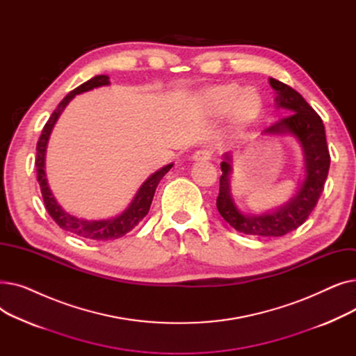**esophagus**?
I'll use <instances>...</instances> for the list:
<instances>
[{"label": "esophagus", "instance_id": "34e87169", "mask_svg": "<svg viewBox=\"0 0 356 356\" xmlns=\"http://www.w3.org/2000/svg\"><path fill=\"white\" fill-rule=\"evenodd\" d=\"M212 154H213V149L212 148H209V147L200 148L193 154V160L195 161H207V160L212 159Z\"/></svg>", "mask_w": 356, "mask_h": 356}]
</instances>
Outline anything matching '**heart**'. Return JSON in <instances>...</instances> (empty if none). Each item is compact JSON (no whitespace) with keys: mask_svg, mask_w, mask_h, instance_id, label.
Segmentation results:
<instances>
[{"mask_svg":"<svg viewBox=\"0 0 356 356\" xmlns=\"http://www.w3.org/2000/svg\"><path fill=\"white\" fill-rule=\"evenodd\" d=\"M204 104L213 115H223L231 111L235 125H247L252 122L261 109V97L254 88L242 89L236 83L222 85L204 93Z\"/></svg>","mask_w":356,"mask_h":356,"instance_id":"1","label":"heart"}]
</instances>
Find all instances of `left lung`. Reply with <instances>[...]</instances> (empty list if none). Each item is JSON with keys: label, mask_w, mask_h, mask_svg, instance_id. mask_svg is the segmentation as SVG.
Returning <instances> with one entry per match:
<instances>
[{"label": "left lung", "mask_w": 356, "mask_h": 356, "mask_svg": "<svg viewBox=\"0 0 356 356\" xmlns=\"http://www.w3.org/2000/svg\"><path fill=\"white\" fill-rule=\"evenodd\" d=\"M270 85L275 92V106L286 109L289 115L264 129V134L293 136L303 148L306 175L296 195L283 207L267 213L247 215L238 209L231 196L229 176L232 173V160L229 154H225V160L220 163L222 176L216 208L220 216L238 232L257 236H283L303 225L323 192L330 165L322 118L300 93L289 85L273 78H270Z\"/></svg>", "instance_id": "1"}]
</instances>
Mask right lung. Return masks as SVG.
I'll return each instance as SVG.
<instances>
[{
	"label": "right lung",
	"mask_w": 356,
	"mask_h": 356,
	"mask_svg": "<svg viewBox=\"0 0 356 356\" xmlns=\"http://www.w3.org/2000/svg\"><path fill=\"white\" fill-rule=\"evenodd\" d=\"M105 85H109V78L106 76V74H98V76L86 81L85 83H82L76 89H73L72 92H69L67 95L63 98V101L58 105V108L53 111V114L50 115L49 121L43 127L42 136H40L39 141H37V147H35V152H37V156H35L37 181H39V184H40V191H42V196H43V200H44V207H46L49 215L53 218V220L58 223V225L62 229L69 231V232L78 235V236H82V238L93 239V241L117 239V238L124 236L131 229H134L138 225V223L144 219V216L148 213L149 207H152L154 193H156V189H157V184L160 183L163 176L173 167V163H170V164L161 167L160 170H157L156 173L149 176L141 184V188L138 189L133 202L129 203V207L121 215L112 218V219L88 220V219L76 218V216L67 213L66 211H63V208L58 203V200L54 199V196H53V193L49 188L47 179H46L44 157H46L47 141H49L50 133H51V129H53L56 121H58V118L60 117L63 109L74 98V95H79V93L88 92L93 88L105 86Z\"/></svg>",
	"instance_id": "right-lung-1"
}]
</instances>
